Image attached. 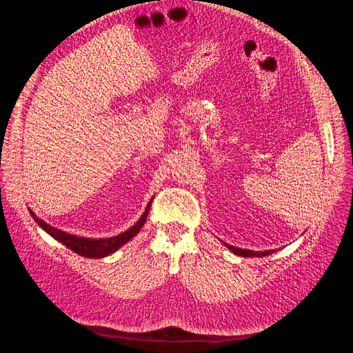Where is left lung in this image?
Wrapping results in <instances>:
<instances>
[{
	"label": "left lung",
	"mask_w": 353,
	"mask_h": 353,
	"mask_svg": "<svg viewBox=\"0 0 353 353\" xmlns=\"http://www.w3.org/2000/svg\"><path fill=\"white\" fill-rule=\"evenodd\" d=\"M227 248L234 253V254H239L243 256V258H252V256H256V258H262V256H268L272 254L275 250H265V252H253V250H248V249H239V248H234V245L225 244Z\"/></svg>",
	"instance_id": "8db88e82"
}]
</instances>
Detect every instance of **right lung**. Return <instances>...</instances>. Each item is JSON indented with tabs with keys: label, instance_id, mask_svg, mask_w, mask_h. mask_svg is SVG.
Segmentation results:
<instances>
[{
	"label": "right lung",
	"instance_id": "right-lung-1",
	"mask_svg": "<svg viewBox=\"0 0 353 353\" xmlns=\"http://www.w3.org/2000/svg\"><path fill=\"white\" fill-rule=\"evenodd\" d=\"M152 201H153V197L150 201L147 203V208L141 215V218L138 219L130 230H126L125 232L119 234V236H114L110 239H87V237L73 236V234H69L66 231H61V230L51 227L50 223L38 218L30 209H29V213L32 215V218L37 221V223L42 230H44L47 234H50L52 239H56L61 244H65L66 248H69L74 253L85 256V258H104V256H109V254L114 253L117 249L122 248L123 244H126L132 237H135L138 232H140V230L143 228L144 222L147 219L148 212H150Z\"/></svg>",
	"mask_w": 353,
	"mask_h": 353
}]
</instances>
